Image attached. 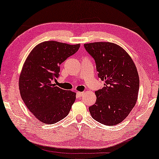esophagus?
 <instances>
[{
    "mask_svg": "<svg viewBox=\"0 0 159 159\" xmlns=\"http://www.w3.org/2000/svg\"><path fill=\"white\" fill-rule=\"evenodd\" d=\"M84 92H77V95L78 96V97H82V96L83 95V94H84Z\"/></svg>",
    "mask_w": 159,
    "mask_h": 159,
    "instance_id": "34e87169",
    "label": "esophagus"
}]
</instances>
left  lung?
Masks as SVG:
<instances>
[{
	"mask_svg": "<svg viewBox=\"0 0 159 159\" xmlns=\"http://www.w3.org/2000/svg\"><path fill=\"white\" fill-rule=\"evenodd\" d=\"M96 62L98 77L105 82L96 91L97 101L89 108L91 116L106 125L123 121L136 104L139 79L137 67L126 51L111 42L84 43Z\"/></svg>",
	"mask_w": 159,
	"mask_h": 159,
	"instance_id": "left-lung-1",
	"label": "left lung"
}]
</instances>
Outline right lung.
Wrapping results in <instances>:
<instances>
[{
  "label": "right lung",
  "instance_id": "obj_1",
  "mask_svg": "<svg viewBox=\"0 0 159 159\" xmlns=\"http://www.w3.org/2000/svg\"><path fill=\"white\" fill-rule=\"evenodd\" d=\"M80 44L47 41L39 43L25 61L19 77L21 97L36 119L54 124L67 116L76 93L53 84L58 77L60 65L78 51Z\"/></svg>",
  "mask_w": 159,
  "mask_h": 159
}]
</instances>
